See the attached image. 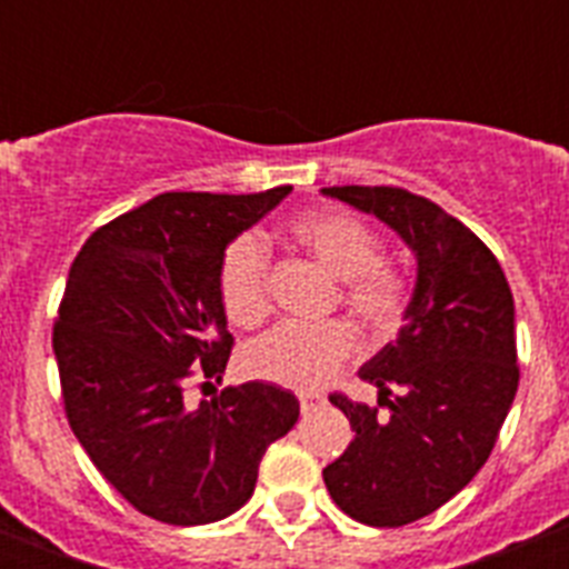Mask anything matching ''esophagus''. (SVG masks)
Returning a JSON list of instances; mask_svg holds the SVG:
<instances>
[{
    "instance_id": "1",
    "label": "esophagus",
    "mask_w": 569,
    "mask_h": 569,
    "mask_svg": "<svg viewBox=\"0 0 569 569\" xmlns=\"http://www.w3.org/2000/svg\"><path fill=\"white\" fill-rule=\"evenodd\" d=\"M325 405V399L321 396H313V393H301L299 396V407H301V416H310L316 410V407Z\"/></svg>"
}]
</instances>
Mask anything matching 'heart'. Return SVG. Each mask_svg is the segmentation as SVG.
Returning a JSON list of instances; mask_svg holds the SVG:
<instances>
[{"instance_id":"b5f03b06","label":"heart","mask_w":569,"mask_h":569,"mask_svg":"<svg viewBox=\"0 0 569 569\" xmlns=\"http://www.w3.org/2000/svg\"><path fill=\"white\" fill-rule=\"evenodd\" d=\"M288 236L319 268L341 279L345 308L370 333H393L407 310V279L381 259V241L359 216L319 208L290 219ZM219 299L230 325L259 328L270 313L268 253L256 236H239L219 264ZM356 353V333L345 321L281 325L244 350V373L288 390H319Z\"/></svg>"}]
</instances>
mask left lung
<instances>
[{"label":"left lung","instance_id":"obj_1","mask_svg":"<svg viewBox=\"0 0 569 569\" xmlns=\"http://www.w3.org/2000/svg\"><path fill=\"white\" fill-rule=\"evenodd\" d=\"M373 213L413 250L405 328L359 370L379 405L330 396L356 430L325 467L330 499L370 527L439 510L490 459L516 390V308L499 259L470 228L405 188H325Z\"/></svg>","mask_w":569,"mask_h":569}]
</instances>
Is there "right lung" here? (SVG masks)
<instances>
[{
    "mask_svg": "<svg viewBox=\"0 0 569 569\" xmlns=\"http://www.w3.org/2000/svg\"><path fill=\"white\" fill-rule=\"evenodd\" d=\"M290 190L156 196L99 228L70 264L53 325L64 416L97 470L150 519H228L253 496L264 450L299 419V399L268 381L184 401L193 379H222L233 350L219 299L224 248Z\"/></svg>",
    "mask_w": 569,
    "mask_h": 569,
    "instance_id": "obj_1",
    "label": "right lung"
}]
</instances>
